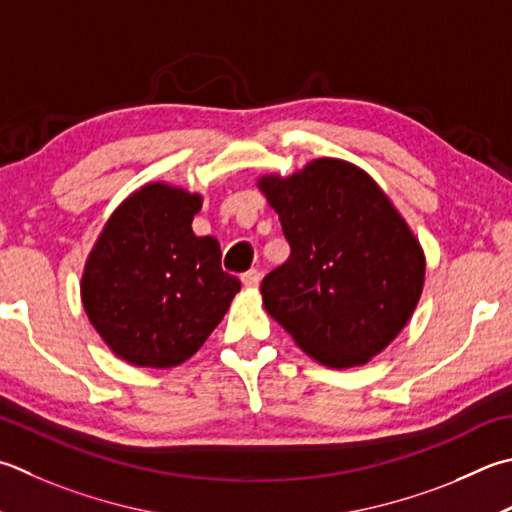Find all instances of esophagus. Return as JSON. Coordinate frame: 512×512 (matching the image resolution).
Returning a JSON list of instances; mask_svg holds the SVG:
<instances>
[{
    "label": "esophagus",
    "instance_id": "34e87169",
    "mask_svg": "<svg viewBox=\"0 0 512 512\" xmlns=\"http://www.w3.org/2000/svg\"><path fill=\"white\" fill-rule=\"evenodd\" d=\"M259 280H262V275H259V271H248V273L241 275V284H244L246 288L259 286Z\"/></svg>",
    "mask_w": 512,
    "mask_h": 512
}]
</instances>
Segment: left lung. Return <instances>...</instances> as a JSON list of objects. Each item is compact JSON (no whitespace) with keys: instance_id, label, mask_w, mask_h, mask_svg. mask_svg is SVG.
Instances as JSON below:
<instances>
[{"instance_id":"1","label":"left lung","mask_w":512,"mask_h":512,"mask_svg":"<svg viewBox=\"0 0 512 512\" xmlns=\"http://www.w3.org/2000/svg\"><path fill=\"white\" fill-rule=\"evenodd\" d=\"M257 188L291 246L264 277V309L320 365H365L403 331L423 293L414 232L365 170L340 159L262 176Z\"/></svg>"}]
</instances>
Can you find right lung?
<instances>
[{
	"label": "right lung",
	"instance_id": "right-lung-1",
	"mask_svg": "<svg viewBox=\"0 0 512 512\" xmlns=\"http://www.w3.org/2000/svg\"><path fill=\"white\" fill-rule=\"evenodd\" d=\"M201 194L147 183L120 203L82 273L89 322L134 367H176L199 351L241 282L221 271L215 237H197Z\"/></svg>",
	"mask_w": 512,
	"mask_h": 512
}]
</instances>
